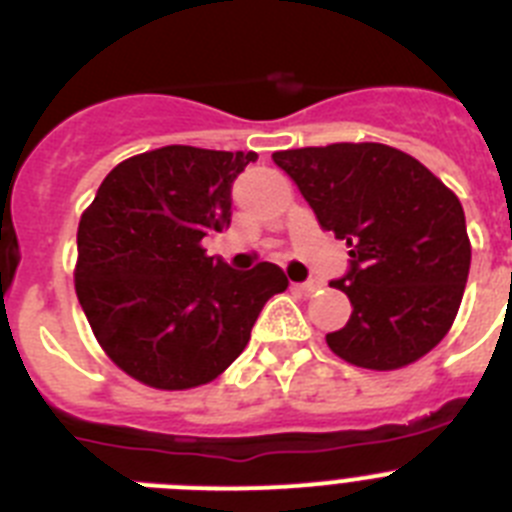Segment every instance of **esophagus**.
Masks as SVG:
<instances>
[{
    "instance_id": "1",
    "label": "esophagus",
    "mask_w": 512,
    "mask_h": 512,
    "mask_svg": "<svg viewBox=\"0 0 512 512\" xmlns=\"http://www.w3.org/2000/svg\"><path fill=\"white\" fill-rule=\"evenodd\" d=\"M292 287H295L300 295H312V292H318L320 289V282H315V279H307V282H297V284H292Z\"/></svg>"
}]
</instances>
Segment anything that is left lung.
Listing matches in <instances>:
<instances>
[{
    "instance_id": "1",
    "label": "left lung",
    "mask_w": 512,
    "mask_h": 512,
    "mask_svg": "<svg viewBox=\"0 0 512 512\" xmlns=\"http://www.w3.org/2000/svg\"><path fill=\"white\" fill-rule=\"evenodd\" d=\"M323 230L348 246L351 318L325 336L348 364L390 372L449 333L467 287L472 246L461 202L418 158L382 143L277 151Z\"/></svg>"
}]
</instances>
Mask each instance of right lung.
<instances>
[{"instance_id": "right-lung-1", "label": "right lung", "mask_w": 512, "mask_h": 512, "mask_svg": "<svg viewBox=\"0 0 512 512\" xmlns=\"http://www.w3.org/2000/svg\"><path fill=\"white\" fill-rule=\"evenodd\" d=\"M256 153L166 146L117 164L81 215L76 295L122 372L156 390L212 382L287 277L235 271L202 238L230 225L233 182Z\"/></svg>"}]
</instances>
